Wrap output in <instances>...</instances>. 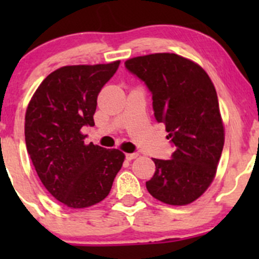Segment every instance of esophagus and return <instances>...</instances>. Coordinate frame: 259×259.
Returning <instances> with one entry per match:
<instances>
[{
  "label": "esophagus",
  "mask_w": 259,
  "mask_h": 259,
  "mask_svg": "<svg viewBox=\"0 0 259 259\" xmlns=\"http://www.w3.org/2000/svg\"><path fill=\"white\" fill-rule=\"evenodd\" d=\"M139 156V154L138 153H132V154H126V159L127 160H133V159L138 158Z\"/></svg>",
  "instance_id": "obj_1"
}]
</instances>
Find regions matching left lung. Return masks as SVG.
<instances>
[{
	"mask_svg": "<svg viewBox=\"0 0 259 259\" xmlns=\"http://www.w3.org/2000/svg\"><path fill=\"white\" fill-rule=\"evenodd\" d=\"M125 66L151 91L155 119L176 145L170 160L153 159L155 173L146 189L165 204H190L209 188L223 150L215 88L202 66L177 54L133 57Z\"/></svg>",
	"mask_w": 259,
	"mask_h": 259,
	"instance_id": "1",
	"label": "left lung"
}]
</instances>
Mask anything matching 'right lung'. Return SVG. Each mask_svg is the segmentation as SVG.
<instances>
[{
    "mask_svg": "<svg viewBox=\"0 0 259 259\" xmlns=\"http://www.w3.org/2000/svg\"><path fill=\"white\" fill-rule=\"evenodd\" d=\"M120 61L69 65L40 83L25 115L27 153L38 178L66 207L88 208L108 197L125 154L85 144L81 127L94 126L98 95Z\"/></svg>",
    "mask_w": 259,
    "mask_h": 259,
    "instance_id": "right-lung-1",
    "label": "right lung"
}]
</instances>
